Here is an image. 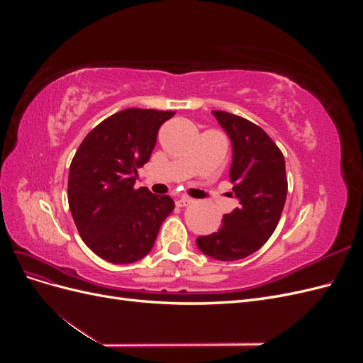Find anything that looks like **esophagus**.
Masks as SVG:
<instances>
[{"instance_id": "esophagus-1", "label": "esophagus", "mask_w": 363, "mask_h": 363, "mask_svg": "<svg viewBox=\"0 0 363 363\" xmlns=\"http://www.w3.org/2000/svg\"><path fill=\"white\" fill-rule=\"evenodd\" d=\"M194 200L192 199H188V196H180V199L175 201V204H177L179 207H186V206H189L191 203H192Z\"/></svg>"}]
</instances>
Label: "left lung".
<instances>
[{
    "mask_svg": "<svg viewBox=\"0 0 363 363\" xmlns=\"http://www.w3.org/2000/svg\"><path fill=\"white\" fill-rule=\"evenodd\" d=\"M212 113L232 139L230 182L240 204L224 215L218 232L196 238V245L216 260L232 262L257 251L276 230L288 194L286 167L265 130L233 113Z\"/></svg>",
    "mask_w": 363,
    "mask_h": 363,
    "instance_id": "1",
    "label": "left lung"
}]
</instances>
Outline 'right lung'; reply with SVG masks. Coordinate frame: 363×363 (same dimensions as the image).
<instances>
[{
  "instance_id": "right-lung-1",
  "label": "right lung",
  "mask_w": 363,
  "mask_h": 363,
  "mask_svg": "<svg viewBox=\"0 0 363 363\" xmlns=\"http://www.w3.org/2000/svg\"><path fill=\"white\" fill-rule=\"evenodd\" d=\"M175 112L125 108L91 130L69 167L68 203L77 230L96 256L123 265L145 257L172 211L169 195L135 188L138 169Z\"/></svg>"
}]
</instances>
